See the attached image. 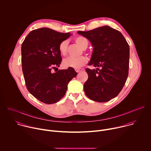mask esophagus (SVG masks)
Returning <instances> with one entry per match:
<instances>
[{
  "label": "esophagus",
  "mask_w": 151,
  "mask_h": 151,
  "mask_svg": "<svg viewBox=\"0 0 151 151\" xmlns=\"http://www.w3.org/2000/svg\"><path fill=\"white\" fill-rule=\"evenodd\" d=\"M82 70H83V69H82V68H77V69H75V70L76 72H81Z\"/></svg>",
  "instance_id": "obj_1"
}]
</instances>
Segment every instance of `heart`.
Here are the masks:
<instances>
[{
	"instance_id": "1",
	"label": "heart",
	"mask_w": 151,
	"mask_h": 151,
	"mask_svg": "<svg viewBox=\"0 0 151 151\" xmlns=\"http://www.w3.org/2000/svg\"><path fill=\"white\" fill-rule=\"evenodd\" d=\"M76 44L79 45L82 49L85 50L87 48L88 46L87 39L82 37L78 36L75 39ZM68 42L67 40H64L61 42L58 47V50L60 53L62 55H65L68 52ZM88 58L85 56H81L78 58H74L72 57H69L63 61V65L64 68H80L87 63Z\"/></svg>"
}]
</instances>
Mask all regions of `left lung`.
<instances>
[{"label": "left lung", "instance_id": "8db88e82", "mask_svg": "<svg viewBox=\"0 0 151 151\" xmlns=\"http://www.w3.org/2000/svg\"><path fill=\"white\" fill-rule=\"evenodd\" d=\"M78 33L87 38L93 47L86 69L88 78L83 85L85 94L91 100L106 102L116 97L128 75L130 48L122 34L108 26Z\"/></svg>", "mask_w": 151, "mask_h": 151}]
</instances>
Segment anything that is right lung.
Here are the masks:
<instances>
[{"label": "right lung", "mask_w": 151, "mask_h": 151, "mask_svg": "<svg viewBox=\"0 0 151 151\" xmlns=\"http://www.w3.org/2000/svg\"><path fill=\"white\" fill-rule=\"evenodd\" d=\"M71 35L40 28L30 32L21 45L22 70L27 88L43 103L52 104L61 99L68 83L78 74L73 68L54 73L51 71L52 68L58 70L61 62L60 44Z\"/></svg>", "instance_id": "1"}]
</instances>
